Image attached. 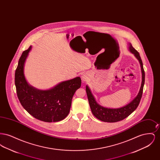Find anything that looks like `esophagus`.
I'll return each instance as SVG.
<instances>
[{"mask_svg":"<svg viewBox=\"0 0 160 160\" xmlns=\"http://www.w3.org/2000/svg\"><path fill=\"white\" fill-rule=\"evenodd\" d=\"M81 78H82V81L83 83H85L88 80V76L85 74H83Z\"/></svg>","mask_w":160,"mask_h":160,"instance_id":"1","label":"esophagus"}]
</instances>
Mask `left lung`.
Wrapping results in <instances>:
<instances>
[{"label": "left lung", "mask_w": 160, "mask_h": 160, "mask_svg": "<svg viewBox=\"0 0 160 160\" xmlns=\"http://www.w3.org/2000/svg\"><path fill=\"white\" fill-rule=\"evenodd\" d=\"M128 50L131 53L134 54V56L139 62L141 67L142 77L140 91L138 92L136 97L134 98V99L132 101H131V102H130L129 104L125 106L118 108H110L101 106L96 101L95 97H93L89 86L88 85H86V91L92 112L97 119H98L101 121L116 122L122 121L127 117H128L137 108L140 103V99L142 98L143 86L145 84V71L143 69V63L138 52L133 48V47L130 43H128Z\"/></svg>", "instance_id": "1"}]
</instances>
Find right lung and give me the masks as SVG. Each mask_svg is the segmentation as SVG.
I'll return each instance as SVG.
<instances>
[{
  "label": "right lung",
  "mask_w": 160,
  "mask_h": 160,
  "mask_svg": "<svg viewBox=\"0 0 160 160\" xmlns=\"http://www.w3.org/2000/svg\"><path fill=\"white\" fill-rule=\"evenodd\" d=\"M32 46L24 51L15 70V84L18 98L23 108L38 120L58 122L69 114L72 97L81 86L80 77L62 82L48 90L32 86L24 74V63Z\"/></svg>",
  "instance_id": "right-lung-1"
}]
</instances>
